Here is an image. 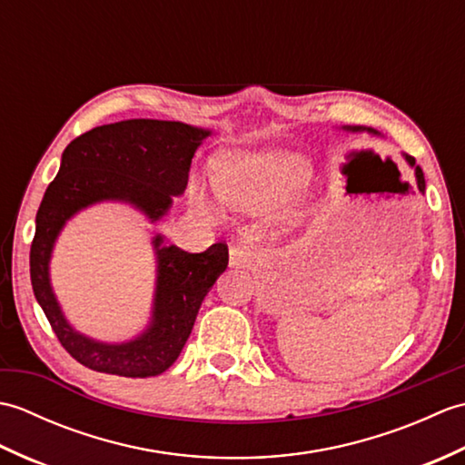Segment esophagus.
I'll return each instance as SVG.
<instances>
[{"instance_id": "1", "label": "esophagus", "mask_w": 465, "mask_h": 465, "mask_svg": "<svg viewBox=\"0 0 465 465\" xmlns=\"http://www.w3.org/2000/svg\"><path fill=\"white\" fill-rule=\"evenodd\" d=\"M255 258L250 245H233L230 250V268H250Z\"/></svg>"}]
</instances>
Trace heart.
I'll use <instances>...</instances> for the list:
<instances>
[{"mask_svg":"<svg viewBox=\"0 0 465 465\" xmlns=\"http://www.w3.org/2000/svg\"><path fill=\"white\" fill-rule=\"evenodd\" d=\"M310 165L300 153L280 147L233 150L217 163L215 192L240 210H263L300 192L310 182ZM193 203L207 215H217L215 197L203 185H193Z\"/></svg>","mask_w":465,"mask_h":465,"instance_id":"1","label":"heart"}]
</instances>
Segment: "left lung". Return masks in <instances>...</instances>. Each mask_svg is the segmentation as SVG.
<instances>
[{
  "mask_svg": "<svg viewBox=\"0 0 465 465\" xmlns=\"http://www.w3.org/2000/svg\"><path fill=\"white\" fill-rule=\"evenodd\" d=\"M343 130H350V132H370V134H378L375 130H371V127H361V125H345ZM403 157H406V162L413 167V172H416V182H418V190L423 193L426 192V180H423V172L421 167L416 163V160H413L411 155L403 153Z\"/></svg>",
  "mask_w": 465,
  "mask_h": 465,
  "instance_id": "8db88e82",
  "label": "left lung"
}]
</instances>
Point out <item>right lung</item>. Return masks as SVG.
Wrapping results in <instances>:
<instances>
[{
    "instance_id": "add662e5",
    "label": "right lung",
    "mask_w": 465,
    "mask_h": 465,
    "mask_svg": "<svg viewBox=\"0 0 465 465\" xmlns=\"http://www.w3.org/2000/svg\"><path fill=\"white\" fill-rule=\"evenodd\" d=\"M207 135L210 130L182 122L125 120L94 127L64 150L35 215L29 273L59 343L85 368L124 378H152L170 368L190 338L207 292L227 268V245L190 253L165 245L157 233L152 242L157 260L152 322L130 341L105 343L74 330L59 308L49 282L59 232L77 212L100 202L130 203L150 222L162 220L173 195L185 192L192 157Z\"/></svg>"
}]
</instances>
